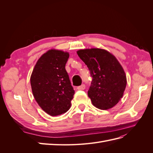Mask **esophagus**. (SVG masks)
Segmentation results:
<instances>
[{"label":"esophagus","instance_id":"34e87169","mask_svg":"<svg viewBox=\"0 0 153 153\" xmlns=\"http://www.w3.org/2000/svg\"><path fill=\"white\" fill-rule=\"evenodd\" d=\"M85 85L84 84H82L80 86H78L77 87V89L78 90H84V89H85Z\"/></svg>","mask_w":153,"mask_h":153}]
</instances>
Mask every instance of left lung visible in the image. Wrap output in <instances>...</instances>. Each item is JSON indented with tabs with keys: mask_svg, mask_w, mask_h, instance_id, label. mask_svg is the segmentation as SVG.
<instances>
[{
	"mask_svg": "<svg viewBox=\"0 0 153 153\" xmlns=\"http://www.w3.org/2000/svg\"><path fill=\"white\" fill-rule=\"evenodd\" d=\"M76 52L92 78L87 92L92 105L101 110L114 107L123 98L127 84L121 64L114 55L104 49H84Z\"/></svg>",
	"mask_w": 153,
	"mask_h": 153,
	"instance_id": "obj_1",
	"label": "left lung"
}]
</instances>
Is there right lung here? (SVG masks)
<instances>
[{"instance_id":"obj_1","label":"right lung","mask_w":153,"mask_h":153,"mask_svg":"<svg viewBox=\"0 0 153 153\" xmlns=\"http://www.w3.org/2000/svg\"><path fill=\"white\" fill-rule=\"evenodd\" d=\"M69 54L51 49L37 61L30 76L33 96L40 107L51 116L66 112L75 91L65 69Z\"/></svg>"}]
</instances>
